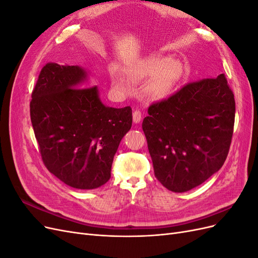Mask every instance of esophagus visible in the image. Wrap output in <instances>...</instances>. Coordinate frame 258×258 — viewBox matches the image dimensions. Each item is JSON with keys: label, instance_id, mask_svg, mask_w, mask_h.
I'll return each instance as SVG.
<instances>
[{"label": "esophagus", "instance_id": "34e87169", "mask_svg": "<svg viewBox=\"0 0 258 258\" xmlns=\"http://www.w3.org/2000/svg\"><path fill=\"white\" fill-rule=\"evenodd\" d=\"M132 116H134V121L136 123H139L140 121H141V119H142V113H141V111H140V110H136L134 112V114H132Z\"/></svg>", "mask_w": 258, "mask_h": 258}]
</instances>
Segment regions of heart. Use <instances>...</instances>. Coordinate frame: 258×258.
<instances>
[{"label": "heart", "instance_id": "1", "mask_svg": "<svg viewBox=\"0 0 258 258\" xmlns=\"http://www.w3.org/2000/svg\"><path fill=\"white\" fill-rule=\"evenodd\" d=\"M163 65H165V61L153 60L148 62L140 72V74L145 76L155 75L147 86V92L151 97L156 99H162L169 96L182 74V68L178 62L171 61L165 67ZM112 81L116 88H124V81L119 73L113 72Z\"/></svg>", "mask_w": 258, "mask_h": 258}]
</instances>
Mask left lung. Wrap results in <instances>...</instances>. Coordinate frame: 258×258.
Listing matches in <instances>:
<instances>
[{"label":"left lung","instance_id":"obj_1","mask_svg":"<svg viewBox=\"0 0 258 258\" xmlns=\"http://www.w3.org/2000/svg\"><path fill=\"white\" fill-rule=\"evenodd\" d=\"M142 128L155 176L175 192L190 190L227 158L236 103L224 74L184 85L148 106Z\"/></svg>","mask_w":258,"mask_h":258}]
</instances>
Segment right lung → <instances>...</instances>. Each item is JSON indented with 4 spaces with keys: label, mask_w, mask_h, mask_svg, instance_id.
Listing matches in <instances>:
<instances>
[{
    "label": "right lung",
    "mask_w": 258,
    "mask_h": 258,
    "mask_svg": "<svg viewBox=\"0 0 258 258\" xmlns=\"http://www.w3.org/2000/svg\"><path fill=\"white\" fill-rule=\"evenodd\" d=\"M86 75L77 66L45 64L32 91L30 116L49 172L74 188L93 189L111 177L132 110L105 106L97 86L83 85Z\"/></svg>",
    "instance_id": "1"
}]
</instances>
